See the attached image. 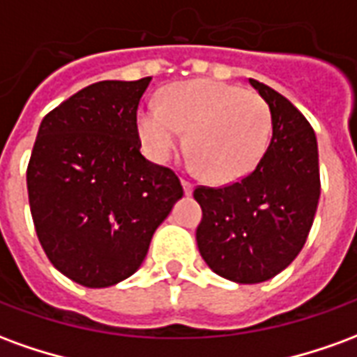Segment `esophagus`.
I'll list each match as a JSON object with an SVG mask.
<instances>
[{
    "label": "esophagus",
    "instance_id": "obj_1",
    "mask_svg": "<svg viewBox=\"0 0 357 357\" xmlns=\"http://www.w3.org/2000/svg\"><path fill=\"white\" fill-rule=\"evenodd\" d=\"M181 185H183V191H185V195L193 193V183H191L189 179L181 178Z\"/></svg>",
    "mask_w": 357,
    "mask_h": 357
}]
</instances>
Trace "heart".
Here are the masks:
<instances>
[{"label":"heart","mask_w":357,"mask_h":357,"mask_svg":"<svg viewBox=\"0 0 357 357\" xmlns=\"http://www.w3.org/2000/svg\"><path fill=\"white\" fill-rule=\"evenodd\" d=\"M147 153L164 162L187 132V149L214 183L245 178L262 160L271 133L269 105L255 91L216 80H191L166 88L158 102L139 110Z\"/></svg>","instance_id":"obj_1"}]
</instances>
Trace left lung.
<instances>
[{"label":"left lung","instance_id":"8db88e82","mask_svg":"<svg viewBox=\"0 0 357 357\" xmlns=\"http://www.w3.org/2000/svg\"><path fill=\"white\" fill-rule=\"evenodd\" d=\"M271 110V141L245 178L224 187L199 185V252L229 281L262 283L298 256L321 193L314 128L287 97L252 80Z\"/></svg>","mask_w":357,"mask_h":357}]
</instances>
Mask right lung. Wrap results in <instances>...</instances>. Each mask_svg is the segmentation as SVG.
Segmentation results:
<instances>
[{
	"label": "right lung",
	"mask_w": 357,
	"mask_h": 357,
	"mask_svg": "<svg viewBox=\"0 0 357 357\" xmlns=\"http://www.w3.org/2000/svg\"><path fill=\"white\" fill-rule=\"evenodd\" d=\"M151 78L91 84L40 124L26 185L38 239L89 289L139 269L156 227L183 197L176 172L141 155L137 107Z\"/></svg>",
	"instance_id": "add662e5"
}]
</instances>
